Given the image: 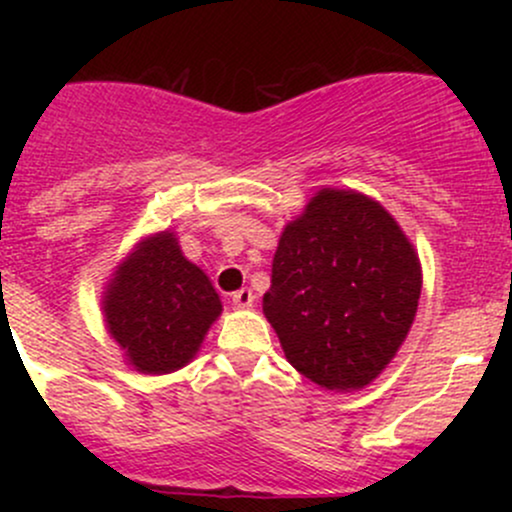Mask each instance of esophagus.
Wrapping results in <instances>:
<instances>
[{"label":"esophagus","mask_w":512,"mask_h":512,"mask_svg":"<svg viewBox=\"0 0 512 512\" xmlns=\"http://www.w3.org/2000/svg\"><path fill=\"white\" fill-rule=\"evenodd\" d=\"M252 301H255V296H252L250 289H240V291H236V293H233V296H231L233 308H240V310L250 308Z\"/></svg>","instance_id":"1"}]
</instances>
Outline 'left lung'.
<instances>
[{"label": "left lung", "mask_w": 512, "mask_h": 512, "mask_svg": "<svg viewBox=\"0 0 512 512\" xmlns=\"http://www.w3.org/2000/svg\"><path fill=\"white\" fill-rule=\"evenodd\" d=\"M419 296V255L383 204L322 187L281 233L262 310L298 373L351 392L395 358Z\"/></svg>", "instance_id": "8db88e82"}]
</instances>
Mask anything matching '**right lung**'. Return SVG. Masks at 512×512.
<instances>
[{
  "instance_id": "add662e5",
  "label": "right lung",
  "mask_w": 512,
  "mask_h": 512,
  "mask_svg": "<svg viewBox=\"0 0 512 512\" xmlns=\"http://www.w3.org/2000/svg\"><path fill=\"white\" fill-rule=\"evenodd\" d=\"M221 310L209 276L182 255L170 231L137 243L103 293L110 337L129 366L146 375L187 366Z\"/></svg>"
}]
</instances>
